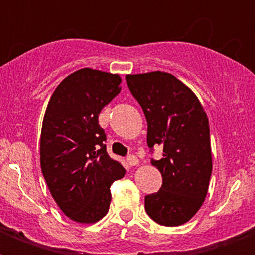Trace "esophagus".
I'll return each instance as SVG.
<instances>
[{
    "instance_id": "34e87169",
    "label": "esophagus",
    "mask_w": 255,
    "mask_h": 255,
    "mask_svg": "<svg viewBox=\"0 0 255 255\" xmlns=\"http://www.w3.org/2000/svg\"><path fill=\"white\" fill-rule=\"evenodd\" d=\"M127 163L129 164L131 167H135V165H139L140 161H139V159L136 157V156L131 155V156H128V157H127Z\"/></svg>"
}]
</instances>
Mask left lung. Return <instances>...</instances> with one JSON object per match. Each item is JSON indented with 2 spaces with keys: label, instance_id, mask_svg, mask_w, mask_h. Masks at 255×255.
Masks as SVG:
<instances>
[{
  "label": "left lung",
  "instance_id": "obj_1",
  "mask_svg": "<svg viewBox=\"0 0 255 255\" xmlns=\"http://www.w3.org/2000/svg\"><path fill=\"white\" fill-rule=\"evenodd\" d=\"M126 79L147 118L148 147L163 148V159L152 160L163 185L145 196V210L160 225H182L208 194L213 168L209 119L196 94L172 74H128Z\"/></svg>",
  "mask_w": 255,
  "mask_h": 255
}]
</instances>
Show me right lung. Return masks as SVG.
Here are the masks:
<instances>
[{
  "instance_id": "add662e5",
  "label": "right lung",
  "mask_w": 255,
  "mask_h": 255,
  "mask_svg": "<svg viewBox=\"0 0 255 255\" xmlns=\"http://www.w3.org/2000/svg\"><path fill=\"white\" fill-rule=\"evenodd\" d=\"M119 74L85 67L58 85L41 131V169L59 209L78 224L107 214L110 186L124 177L123 165L106 151L100 111L120 92Z\"/></svg>"
}]
</instances>
